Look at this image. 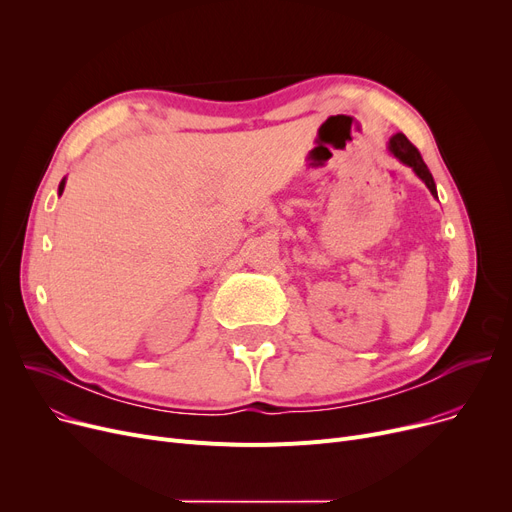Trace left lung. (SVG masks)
<instances>
[{
  "mask_svg": "<svg viewBox=\"0 0 512 512\" xmlns=\"http://www.w3.org/2000/svg\"><path fill=\"white\" fill-rule=\"evenodd\" d=\"M388 151L400 161V164L409 166V168L425 182V186L429 188V193H432V195L438 199V191H436V182H434L432 172L427 170L421 153L413 147V143L405 137V134L398 132V134H394V137H390V141H388Z\"/></svg>",
  "mask_w": 512,
  "mask_h": 512,
  "instance_id": "left-lung-1",
  "label": "left lung"
}]
</instances>
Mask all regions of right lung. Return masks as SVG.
<instances>
[{
    "label": "right lung",
    "mask_w": 512,
    "mask_h": 512,
    "mask_svg": "<svg viewBox=\"0 0 512 512\" xmlns=\"http://www.w3.org/2000/svg\"><path fill=\"white\" fill-rule=\"evenodd\" d=\"M64 186H66V178H62V182H60V188H58V193H60V195L64 193Z\"/></svg>",
    "instance_id": "obj_1"
}]
</instances>
